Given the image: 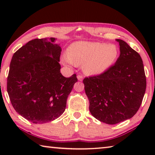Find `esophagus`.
Wrapping results in <instances>:
<instances>
[{
	"instance_id": "1",
	"label": "esophagus",
	"mask_w": 155,
	"mask_h": 155,
	"mask_svg": "<svg viewBox=\"0 0 155 155\" xmlns=\"http://www.w3.org/2000/svg\"><path fill=\"white\" fill-rule=\"evenodd\" d=\"M77 78H78V81H82L83 80V77L82 75H78L77 76Z\"/></svg>"
}]
</instances>
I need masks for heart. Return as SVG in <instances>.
<instances>
[{"mask_svg":"<svg viewBox=\"0 0 155 155\" xmlns=\"http://www.w3.org/2000/svg\"><path fill=\"white\" fill-rule=\"evenodd\" d=\"M118 54V48L115 44L79 41L70 44L68 54L63 55L61 61L70 66L82 65L86 74L98 75L114 65Z\"/></svg>","mask_w":155,"mask_h":155,"instance_id":"1","label":"heart"}]
</instances>
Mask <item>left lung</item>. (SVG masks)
I'll return each instance as SVG.
<instances>
[{
	"mask_svg": "<svg viewBox=\"0 0 155 155\" xmlns=\"http://www.w3.org/2000/svg\"><path fill=\"white\" fill-rule=\"evenodd\" d=\"M115 40L120 54L115 65L103 74L83 79L91 114L108 124L131 118L140 108L146 89L140 55L124 41Z\"/></svg>",
	"mask_w": 155,
	"mask_h": 155,
	"instance_id": "left-lung-1",
	"label": "left lung"
}]
</instances>
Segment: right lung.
<instances>
[{"mask_svg": "<svg viewBox=\"0 0 155 155\" xmlns=\"http://www.w3.org/2000/svg\"><path fill=\"white\" fill-rule=\"evenodd\" d=\"M54 38L31 40L12 57L7 92L14 109L34 124L58 118L66 107L77 75L60 72L61 48Z\"/></svg>", "mask_w": 155, "mask_h": 155, "instance_id": "1", "label": "right lung"}]
</instances>
